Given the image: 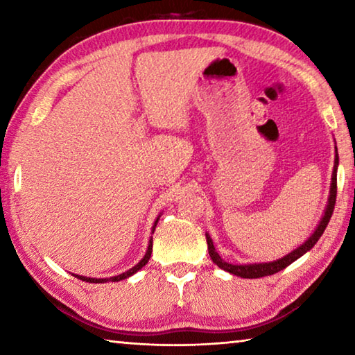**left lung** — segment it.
I'll list each match as a JSON object with an SVG mask.
<instances>
[{"label": "left lung", "mask_w": 355, "mask_h": 355, "mask_svg": "<svg viewBox=\"0 0 355 355\" xmlns=\"http://www.w3.org/2000/svg\"><path fill=\"white\" fill-rule=\"evenodd\" d=\"M336 167H338V153L335 155V166H334V177H332V184H330V197H329V205L326 208V213H324L322 219L320 222V225L315 230L313 235H311L307 241H305L300 248H297L296 250H293L291 254H288L286 257L280 258L277 261H272V263H255V264H230L222 260L219 257L218 252H216L214 245L211 238L209 235H207V244H208V254L211 257V260L218 264L220 269H224V271L230 272V274H235L238 277H243V279H260L264 277V275H272L275 272L282 271V269H285L286 266H290L293 261H296L299 257H302L305 252L310 250L313 245L318 243V239L321 238V235L326 230V227L329 224L330 218H332V213H334V208H335V199H336Z\"/></svg>", "instance_id": "1"}]
</instances>
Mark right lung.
Instances as JSON below:
<instances>
[{
    "label": "right lung",
    "mask_w": 355,
    "mask_h": 355,
    "mask_svg": "<svg viewBox=\"0 0 355 355\" xmlns=\"http://www.w3.org/2000/svg\"><path fill=\"white\" fill-rule=\"evenodd\" d=\"M156 224H158V219L155 220V225H153V232H155V227H156ZM152 245H153V239H150V244H148V249H147V252H146V257L142 258V260L136 264L135 268H131L130 271H127V272H123V274H119V275H116V277H112L111 280L112 282H119V280H123V279H127V277H130V275H133L135 272H137L139 271V269L142 268V266H146L147 264V261L150 260V255H152ZM75 277H78L80 280H83V282H89V284H105V282H107V279H91V277H83V275H75Z\"/></svg>",
    "instance_id": "right-lung-1"
}]
</instances>
